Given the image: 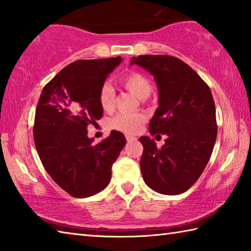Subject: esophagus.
I'll return each instance as SVG.
<instances>
[{
	"mask_svg": "<svg viewBox=\"0 0 251 251\" xmlns=\"http://www.w3.org/2000/svg\"><path fill=\"white\" fill-rule=\"evenodd\" d=\"M136 139H137V138L134 137V136H129V135L126 136V140L127 141H135Z\"/></svg>",
	"mask_w": 251,
	"mask_h": 251,
	"instance_id": "1",
	"label": "esophagus"
}]
</instances>
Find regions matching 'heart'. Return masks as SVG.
I'll return each instance as SVG.
<instances>
[{
    "label": "heart",
    "instance_id": "obj_1",
    "mask_svg": "<svg viewBox=\"0 0 251 251\" xmlns=\"http://www.w3.org/2000/svg\"><path fill=\"white\" fill-rule=\"evenodd\" d=\"M121 84L136 95L138 99H147L151 93L152 86L147 76L140 72H129L121 79ZM99 103L104 111H111L115 104V92L111 84L104 83L99 92ZM145 116L140 113L120 114L114 117L111 125L114 129L126 134H136L145 123Z\"/></svg>",
    "mask_w": 251,
    "mask_h": 251
}]
</instances>
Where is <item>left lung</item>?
I'll return each mask as SVG.
<instances>
[{"label": "left lung", "mask_w": 251, "mask_h": 251, "mask_svg": "<svg viewBox=\"0 0 251 251\" xmlns=\"http://www.w3.org/2000/svg\"><path fill=\"white\" fill-rule=\"evenodd\" d=\"M153 75L159 106L149 123L151 135H167L166 144L143 136L140 170L144 181L158 193L185 192L202 175L211 158L217 136L216 110L213 95L192 68L180 59L162 54L133 57Z\"/></svg>", "instance_id": "1"}]
</instances>
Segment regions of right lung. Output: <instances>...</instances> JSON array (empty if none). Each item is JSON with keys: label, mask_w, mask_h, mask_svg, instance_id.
<instances>
[{"label": "right lung", "mask_w": 251, "mask_h": 251, "mask_svg": "<svg viewBox=\"0 0 251 251\" xmlns=\"http://www.w3.org/2000/svg\"><path fill=\"white\" fill-rule=\"evenodd\" d=\"M121 62V57L75 61L40 94L33 130L36 150L51 179L74 198L92 197L106 188L126 144L116 130L93 144L86 129L103 116L100 89Z\"/></svg>", "instance_id": "1"}]
</instances>
